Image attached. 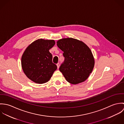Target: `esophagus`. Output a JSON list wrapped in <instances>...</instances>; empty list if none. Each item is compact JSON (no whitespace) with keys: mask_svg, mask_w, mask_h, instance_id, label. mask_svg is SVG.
I'll list each match as a JSON object with an SVG mask.
<instances>
[{"mask_svg":"<svg viewBox=\"0 0 124 124\" xmlns=\"http://www.w3.org/2000/svg\"><path fill=\"white\" fill-rule=\"evenodd\" d=\"M57 68H58V69L59 68V66H60V64H59V63H57Z\"/></svg>","mask_w":124,"mask_h":124,"instance_id":"esophagus-1","label":"esophagus"}]
</instances>
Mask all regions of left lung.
<instances>
[{"mask_svg":"<svg viewBox=\"0 0 124 124\" xmlns=\"http://www.w3.org/2000/svg\"><path fill=\"white\" fill-rule=\"evenodd\" d=\"M63 52L64 62L59 70L70 83L76 85L85 81L93 70L94 60L88 47L73 38H65L57 42Z\"/></svg>","mask_w":124,"mask_h":124,"instance_id":"8db88e82","label":"left lung"}]
</instances>
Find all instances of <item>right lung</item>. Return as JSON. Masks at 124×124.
I'll list each match as a JSON object with an SVG mask.
<instances>
[{
	"mask_svg": "<svg viewBox=\"0 0 124 124\" xmlns=\"http://www.w3.org/2000/svg\"><path fill=\"white\" fill-rule=\"evenodd\" d=\"M55 43L54 40L37 39L27 47L22 55L23 71L28 78L37 84L48 82L57 69L49 52Z\"/></svg>",
	"mask_w": 124,
	"mask_h": 124,
	"instance_id": "obj_1",
	"label": "right lung"
}]
</instances>
